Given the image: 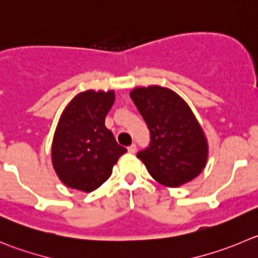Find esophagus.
<instances>
[{"label": "esophagus", "instance_id": "34e87169", "mask_svg": "<svg viewBox=\"0 0 258 258\" xmlns=\"http://www.w3.org/2000/svg\"><path fill=\"white\" fill-rule=\"evenodd\" d=\"M127 152H129V153H136V152H137L136 144H132V146L127 147Z\"/></svg>", "mask_w": 258, "mask_h": 258}]
</instances>
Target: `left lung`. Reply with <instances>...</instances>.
<instances>
[{
    "label": "left lung",
    "mask_w": 258,
    "mask_h": 258,
    "mask_svg": "<svg viewBox=\"0 0 258 258\" xmlns=\"http://www.w3.org/2000/svg\"><path fill=\"white\" fill-rule=\"evenodd\" d=\"M131 97L151 133L137 157L161 185L178 187L194 180L208 161V142L188 105L161 86L137 87Z\"/></svg>",
    "instance_id": "1"
}]
</instances>
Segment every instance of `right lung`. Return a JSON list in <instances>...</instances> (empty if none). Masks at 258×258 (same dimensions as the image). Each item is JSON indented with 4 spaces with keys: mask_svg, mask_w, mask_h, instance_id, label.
<instances>
[{
    "mask_svg": "<svg viewBox=\"0 0 258 258\" xmlns=\"http://www.w3.org/2000/svg\"><path fill=\"white\" fill-rule=\"evenodd\" d=\"M114 101V91L88 90L78 94L62 112L51 144V162L68 187L85 192L96 190L126 152L105 126Z\"/></svg>",
    "mask_w": 258,
    "mask_h": 258,
    "instance_id": "add662e5",
    "label": "right lung"
}]
</instances>
